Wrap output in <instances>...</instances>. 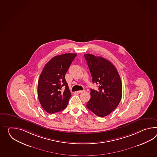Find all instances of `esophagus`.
Segmentation results:
<instances>
[{"instance_id":"34e87169","label":"esophagus","mask_w":157,"mask_h":157,"mask_svg":"<svg viewBox=\"0 0 157 157\" xmlns=\"http://www.w3.org/2000/svg\"><path fill=\"white\" fill-rule=\"evenodd\" d=\"M84 90H82V91H77V92H78V93H79V94H80V93H82V92H84Z\"/></svg>"}]
</instances>
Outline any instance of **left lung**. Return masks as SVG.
Here are the masks:
<instances>
[{
	"instance_id": "8db88e82",
	"label": "left lung",
	"mask_w": 157,
	"mask_h": 157,
	"mask_svg": "<svg viewBox=\"0 0 157 157\" xmlns=\"http://www.w3.org/2000/svg\"><path fill=\"white\" fill-rule=\"evenodd\" d=\"M98 90L91 89V99L87 103L89 110L99 117L110 114L118 106L122 98V83L119 73L111 62L91 54L84 55Z\"/></svg>"
}]
</instances>
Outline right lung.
<instances>
[{
  "label": "right lung",
  "instance_id": "1",
  "mask_svg": "<svg viewBox=\"0 0 157 157\" xmlns=\"http://www.w3.org/2000/svg\"><path fill=\"white\" fill-rule=\"evenodd\" d=\"M77 54L56 56L46 63L39 77L37 94L40 103L49 113L60 112L67 107L71 96L65 74Z\"/></svg>",
  "mask_w": 157,
  "mask_h": 157
}]
</instances>
